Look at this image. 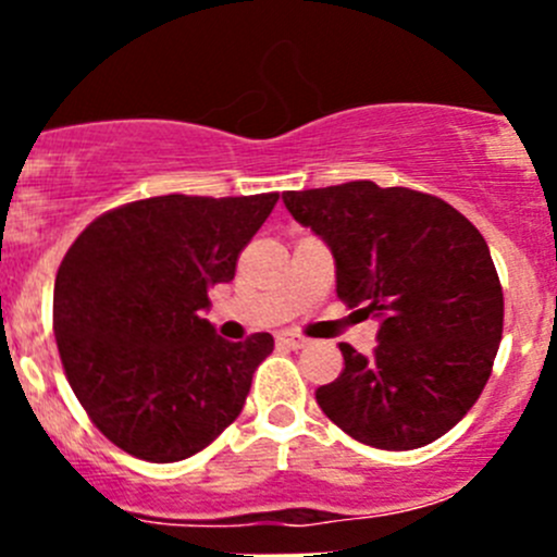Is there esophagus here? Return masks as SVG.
Returning a JSON list of instances; mask_svg holds the SVG:
<instances>
[{"instance_id":"obj_1","label":"esophagus","mask_w":557,"mask_h":557,"mask_svg":"<svg viewBox=\"0 0 557 557\" xmlns=\"http://www.w3.org/2000/svg\"><path fill=\"white\" fill-rule=\"evenodd\" d=\"M277 345L290 347V350H301V347L307 345V339H305V336L294 334V331H280V334H277Z\"/></svg>"}]
</instances>
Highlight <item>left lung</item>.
<instances>
[{
	"instance_id": "1",
	"label": "left lung",
	"mask_w": 557,
	"mask_h": 557,
	"mask_svg": "<svg viewBox=\"0 0 557 557\" xmlns=\"http://www.w3.org/2000/svg\"><path fill=\"white\" fill-rule=\"evenodd\" d=\"M285 207L336 263V296L380 323L372 356L342 342L345 372L314 398L380 450L431 445L474 407L504 329V294L482 234L455 207L372 180L288 190Z\"/></svg>"
}]
</instances>
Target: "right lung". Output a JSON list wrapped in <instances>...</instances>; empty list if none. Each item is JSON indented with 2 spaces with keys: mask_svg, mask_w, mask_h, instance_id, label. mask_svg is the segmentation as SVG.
Wrapping results in <instances>:
<instances>
[{
  "mask_svg": "<svg viewBox=\"0 0 557 557\" xmlns=\"http://www.w3.org/2000/svg\"><path fill=\"white\" fill-rule=\"evenodd\" d=\"M277 194L153 196L104 212L55 274L53 334L66 380L128 455L174 463L239 418L272 334L226 342L201 312Z\"/></svg>",
  "mask_w": 557,
  "mask_h": 557,
  "instance_id": "right-lung-1",
  "label": "right lung"
}]
</instances>
